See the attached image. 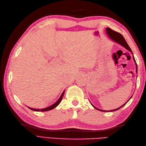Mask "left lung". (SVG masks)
Returning <instances> with one entry per match:
<instances>
[{
  "instance_id": "obj_1",
  "label": "left lung",
  "mask_w": 146,
  "mask_h": 146,
  "mask_svg": "<svg viewBox=\"0 0 146 146\" xmlns=\"http://www.w3.org/2000/svg\"><path fill=\"white\" fill-rule=\"evenodd\" d=\"M106 32H107V33L108 36H109V38H110L111 40H112V41H113L114 42H117V43H119V44H120L121 46H122L123 47H124L125 49H127L128 51H129L130 52H132V50H131V49L130 48V47L129 46L128 44H127V43L126 41L125 40L124 38H123V36H122V35H121V34H120V33H117V32H116V31H114L113 30L111 29L110 28H109V27H107V28L106 29ZM133 59H134V62L135 63V65H136V72L137 73V63H136V61H135V58H134V56H133ZM131 98H132V97H131V98H130V99H131ZM130 99H129V100H130ZM129 100H128L127 102H129ZM127 102L125 104H123V105H122V106H121V107H119L118 108H116V109L111 110H108V111L98 109V108H96V107H95V106H94V105H93L92 104V106L95 108V109L98 110L102 111H115V110H117L120 109V108L121 107H122L123 106H124V105H125L127 103Z\"/></svg>"
}]
</instances>
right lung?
Returning a JSON list of instances; mask_svg holds the SVG:
<instances>
[{
    "label": "right lung",
    "mask_w": 146,
    "mask_h": 146,
    "mask_svg": "<svg viewBox=\"0 0 146 146\" xmlns=\"http://www.w3.org/2000/svg\"><path fill=\"white\" fill-rule=\"evenodd\" d=\"M64 91L62 93V94H61V97H60V98L58 99V101L56 102L55 104H54L53 105H52L51 106H50V107H47V108H42V109H35V108H30V107H28L29 109H31V110H34V111H48V110H52V109H53V108H54L56 107H57L58 105H59V104L60 103V102L61 101V100H62V98H63V95H64Z\"/></svg>",
    "instance_id": "right-lung-1"
}]
</instances>
